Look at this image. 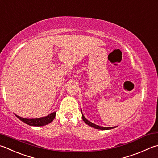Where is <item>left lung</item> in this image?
Here are the masks:
<instances>
[{
    "label": "left lung",
    "instance_id": "left-lung-1",
    "mask_svg": "<svg viewBox=\"0 0 158 158\" xmlns=\"http://www.w3.org/2000/svg\"><path fill=\"white\" fill-rule=\"evenodd\" d=\"M82 120L83 121L85 122V123L88 124V125L91 126L92 127L95 128V129H101V130H109V129H114V128H115L116 127H100V126H98V125H96V124H95L94 123H91L90 121H89L88 120H87V119L85 118V117L84 115H83L82 113Z\"/></svg>",
    "mask_w": 158,
    "mask_h": 158
}]
</instances>
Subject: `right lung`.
<instances>
[{"label": "right lung", "instance_id": "obj_1", "mask_svg": "<svg viewBox=\"0 0 158 158\" xmlns=\"http://www.w3.org/2000/svg\"><path fill=\"white\" fill-rule=\"evenodd\" d=\"M56 112H53L47 116H45V117L34 118V119L23 118L20 117V116H18L16 114H15V115H16L19 120L23 121V123H25V124H28V125L34 126V127H40V126L46 125V124H48L49 123H52V122L54 120V118L56 117Z\"/></svg>", "mask_w": 158, "mask_h": 158}]
</instances>
